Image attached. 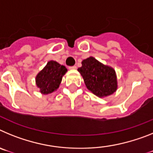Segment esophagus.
<instances>
[{
    "label": "esophagus",
    "instance_id": "1",
    "mask_svg": "<svg viewBox=\"0 0 153 153\" xmlns=\"http://www.w3.org/2000/svg\"><path fill=\"white\" fill-rule=\"evenodd\" d=\"M69 69H70V70H76V66H72V67H69Z\"/></svg>",
    "mask_w": 153,
    "mask_h": 153
}]
</instances>
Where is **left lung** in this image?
Returning <instances> with one entry per match:
<instances>
[{
	"label": "left lung",
	"instance_id": "8db88e82",
	"mask_svg": "<svg viewBox=\"0 0 153 153\" xmlns=\"http://www.w3.org/2000/svg\"><path fill=\"white\" fill-rule=\"evenodd\" d=\"M77 70L83 76L87 89L97 97H107L117 91V79L115 70L93 56L83 60L82 67Z\"/></svg>",
	"mask_w": 153,
	"mask_h": 153
}]
</instances>
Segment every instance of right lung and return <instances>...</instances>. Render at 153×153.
<instances>
[{
  "instance_id": "obj_1",
  "label": "right lung",
  "mask_w": 153,
  "mask_h": 153,
  "mask_svg": "<svg viewBox=\"0 0 153 153\" xmlns=\"http://www.w3.org/2000/svg\"><path fill=\"white\" fill-rule=\"evenodd\" d=\"M67 71V69L51 60L36 76V85L42 94H49L56 90L61 83L62 77Z\"/></svg>"
}]
</instances>
